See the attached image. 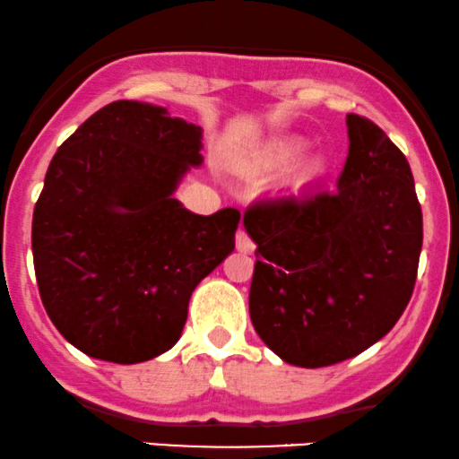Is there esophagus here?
<instances>
[{"instance_id": "34e87169", "label": "esophagus", "mask_w": 459, "mask_h": 459, "mask_svg": "<svg viewBox=\"0 0 459 459\" xmlns=\"http://www.w3.org/2000/svg\"><path fill=\"white\" fill-rule=\"evenodd\" d=\"M236 248H238L240 253H245V255L255 251V245H253V240L248 238V234L245 230H238V234H236Z\"/></svg>"}]
</instances>
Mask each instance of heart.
<instances>
[{
    "instance_id": "1",
    "label": "heart",
    "mask_w": 459,
    "mask_h": 459,
    "mask_svg": "<svg viewBox=\"0 0 459 459\" xmlns=\"http://www.w3.org/2000/svg\"><path fill=\"white\" fill-rule=\"evenodd\" d=\"M308 149V140L302 135H282L273 143H268L262 151L247 163L248 172H276L291 166L293 161ZM327 172V160L321 152H313V155L302 157L290 172H287L285 183H282V191L290 195H299L310 189L316 180Z\"/></svg>"
}]
</instances>
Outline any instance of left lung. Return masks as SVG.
Wrapping results in <instances>:
<instances>
[{"instance_id":"1","label":"left lung","mask_w":459,"mask_h":459,"mask_svg":"<svg viewBox=\"0 0 459 459\" xmlns=\"http://www.w3.org/2000/svg\"><path fill=\"white\" fill-rule=\"evenodd\" d=\"M347 127L336 189L245 212L257 245L253 327L293 366H332L372 347L415 287L423 219L409 161L370 118L347 115Z\"/></svg>"}]
</instances>
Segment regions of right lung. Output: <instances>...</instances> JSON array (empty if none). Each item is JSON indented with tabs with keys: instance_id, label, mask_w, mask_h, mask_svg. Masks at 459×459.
I'll list each match as a JSON object with an SVG mask.
<instances>
[{
	"instance_id": "obj_1",
	"label": "right lung",
	"mask_w": 459,
	"mask_h": 459,
	"mask_svg": "<svg viewBox=\"0 0 459 459\" xmlns=\"http://www.w3.org/2000/svg\"><path fill=\"white\" fill-rule=\"evenodd\" d=\"M202 127L118 100L55 152L33 208L39 298L89 358L138 364L180 338L191 293L234 251L236 208L195 214L172 194L204 157Z\"/></svg>"
}]
</instances>
